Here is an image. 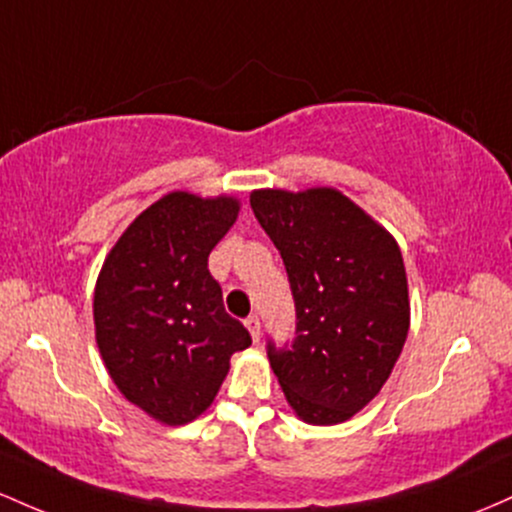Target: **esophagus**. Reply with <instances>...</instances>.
Listing matches in <instances>:
<instances>
[{"label": "esophagus", "instance_id": "obj_1", "mask_svg": "<svg viewBox=\"0 0 512 512\" xmlns=\"http://www.w3.org/2000/svg\"><path fill=\"white\" fill-rule=\"evenodd\" d=\"M244 324H246V329H249L251 338H254V341H258V338H261V321H258V317H254V314H251V317L246 319Z\"/></svg>", "mask_w": 512, "mask_h": 512}]
</instances>
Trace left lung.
Listing matches in <instances>:
<instances>
[{
  "label": "left lung",
  "instance_id": "1",
  "mask_svg": "<svg viewBox=\"0 0 512 512\" xmlns=\"http://www.w3.org/2000/svg\"><path fill=\"white\" fill-rule=\"evenodd\" d=\"M251 210L280 251L295 300V338L268 341L287 404L304 423L336 426L392 375L409 333L399 244L336 188H263Z\"/></svg>",
  "mask_w": 512,
  "mask_h": 512
}]
</instances>
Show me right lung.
<instances>
[{
  "label": "right lung",
  "instance_id": "add662e5",
  "mask_svg": "<svg viewBox=\"0 0 512 512\" xmlns=\"http://www.w3.org/2000/svg\"><path fill=\"white\" fill-rule=\"evenodd\" d=\"M237 215L239 200L227 195H164L125 229L96 280V343L108 375L166 426L208 409L229 358L251 346L208 271L210 251Z\"/></svg>",
  "mask_w": 512,
  "mask_h": 512
}]
</instances>
